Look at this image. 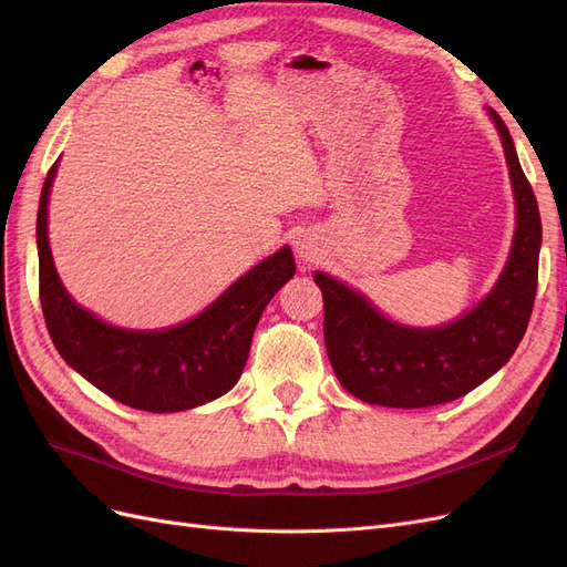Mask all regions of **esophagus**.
<instances>
[{
	"label": "esophagus",
	"instance_id": "esophagus-1",
	"mask_svg": "<svg viewBox=\"0 0 567 567\" xmlns=\"http://www.w3.org/2000/svg\"><path fill=\"white\" fill-rule=\"evenodd\" d=\"M297 255H299L303 261H312L315 255H317V248H315V245H312L310 240L299 238V240H297Z\"/></svg>",
	"mask_w": 567,
	"mask_h": 567
}]
</instances>
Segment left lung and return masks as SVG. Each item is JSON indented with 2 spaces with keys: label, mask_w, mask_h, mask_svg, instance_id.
<instances>
[{
  "label": "left lung",
  "mask_w": 567,
  "mask_h": 567,
  "mask_svg": "<svg viewBox=\"0 0 567 567\" xmlns=\"http://www.w3.org/2000/svg\"><path fill=\"white\" fill-rule=\"evenodd\" d=\"M494 117L516 199V231L503 274L461 319L435 329L391 322L363 293L317 270L324 299V342L333 373L352 396L384 408H429L456 401L509 361L526 333L537 291L543 223L514 141Z\"/></svg>",
  "instance_id": "1"
}]
</instances>
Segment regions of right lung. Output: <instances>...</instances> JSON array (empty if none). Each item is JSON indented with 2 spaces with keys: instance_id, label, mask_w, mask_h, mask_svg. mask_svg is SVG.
<instances>
[{
  "instance_id": "obj_1",
  "label": "right lung",
  "mask_w": 567,
  "mask_h": 567,
  "mask_svg": "<svg viewBox=\"0 0 567 567\" xmlns=\"http://www.w3.org/2000/svg\"><path fill=\"white\" fill-rule=\"evenodd\" d=\"M58 164L41 189L37 215L39 297L48 333L62 359L96 389L143 412H183L227 393L250 354L259 317L274 293L297 274L291 250L264 259L189 322L162 331L111 327L76 306L60 282L48 245V194Z\"/></svg>"
}]
</instances>
